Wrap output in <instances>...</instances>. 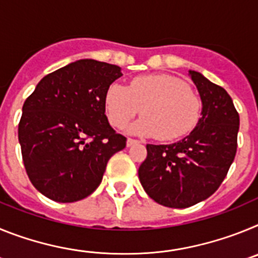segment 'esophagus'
I'll return each instance as SVG.
<instances>
[{
	"mask_svg": "<svg viewBox=\"0 0 258 258\" xmlns=\"http://www.w3.org/2000/svg\"><path fill=\"white\" fill-rule=\"evenodd\" d=\"M137 143H140V141L132 140V138H127V140H126V146H127V147H131V146H133V145H137Z\"/></svg>",
	"mask_w": 258,
	"mask_h": 258,
	"instance_id": "obj_1",
	"label": "esophagus"
}]
</instances>
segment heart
I'll return each instance as SVG.
<instances>
[{"instance_id": "b5f03b06", "label": "heart", "mask_w": 258, "mask_h": 258, "mask_svg": "<svg viewBox=\"0 0 258 258\" xmlns=\"http://www.w3.org/2000/svg\"><path fill=\"white\" fill-rule=\"evenodd\" d=\"M104 108L112 126L124 127L142 112V117L129 126V133L172 141L197 126L202 101L178 77L147 75L133 79L127 88L112 84L107 89Z\"/></svg>"}]
</instances>
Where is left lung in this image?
I'll use <instances>...</instances> for the list:
<instances>
[{"mask_svg": "<svg viewBox=\"0 0 258 258\" xmlns=\"http://www.w3.org/2000/svg\"><path fill=\"white\" fill-rule=\"evenodd\" d=\"M202 101V117L191 133L172 145H147L138 169L150 198L169 208L208 199L226 177L236 154L239 113L221 86L188 71Z\"/></svg>", "mask_w": 258, "mask_h": 258, "instance_id": "8db88e82", "label": "left lung"}]
</instances>
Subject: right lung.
Returning a JSON list of instances; mask_svg holds the SVG:
<instances>
[{"instance_id": "obj_1", "label": "right lung", "mask_w": 258, "mask_h": 258, "mask_svg": "<svg viewBox=\"0 0 258 258\" xmlns=\"http://www.w3.org/2000/svg\"><path fill=\"white\" fill-rule=\"evenodd\" d=\"M121 68L80 59L46 75L23 104L18 137L32 184L49 199L74 203L101 184L109 157L126 138L109 125L104 97Z\"/></svg>"}]
</instances>
